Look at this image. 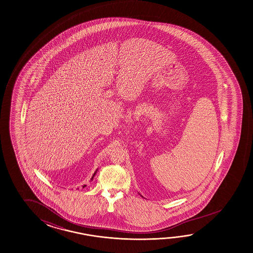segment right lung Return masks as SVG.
<instances>
[{
    "label": "right lung",
    "mask_w": 253,
    "mask_h": 253,
    "mask_svg": "<svg viewBox=\"0 0 253 253\" xmlns=\"http://www.w3.org/2000/svg\"><path fill=\"white\" fill-rule=\"evenodd\" d=\"M97 170H98V169L95 170V172H94V173H93V175H92V178H91V181H92V179H93V177H94V175H96ZM85 186H86V185H85V184H84V185H83V188H84V187H85Z\"/></svg>",
    "instance_id": "1"
}]
</instances>
